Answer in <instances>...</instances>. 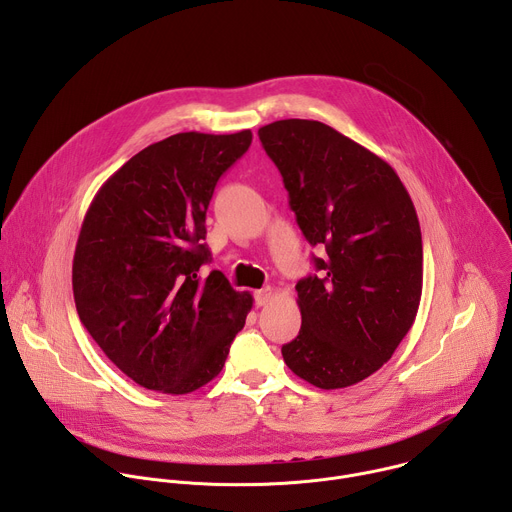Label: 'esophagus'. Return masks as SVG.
I'll use <instances>...</instances> for the list:
<instances>
[{
  "mask_svg": "<svg viewBox=\"0 0 512 512\" xmlns=\"http://www.w3.org/2000/svg\"><path fill=\"white\" fill-rule=\"evenodd\" d=\"M273 298V287H263L259 291H255V304L257 306H267Z\"/></svg>",
  "mask_w": 512,
  "mask_h": 512,
  "instance_id": "34e87169",
  "label": "esophagus"
}]
</instances>
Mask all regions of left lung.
<instances>
[{
    "label": "left lung",
    "mask_w": 512,
    "mask_h": 512,
    "mask_svg": "<svg viewBox=\"0 0 512 512\" xmlns=\"http://www.w3.org/2000/svg\"><path fill=\"white\" fill-rule=\"evenodd\" d=\"M289 192L318 275L298 281L302 328L281 348L291 373L344 389L377 373L411 330L423 287V245L413 200L377 154L312 119L259 129Z\"/></svg>",
    "instance_id": "8db88e82"
}]
</instances>
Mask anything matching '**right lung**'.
<instances>
[{
    "label": "right lung",
    "instance_id": "obj_1",
    "mask_svg": "<svg viewBox=\"0 0 512 512\" xmlns=\"http://www.w3.org/2000/svg\"><path fill=\"white\" fill-rule=\"evenodd\" d=\"M251 129L186 131L125 162L95 194L72 259L81 322L137 385L186 395L223 371L253 308L210 259L206 208L214 186L251 145Z\"/></svg>",
    "mask_w": 512,
    "mask_h": 512
}]
</instances>
